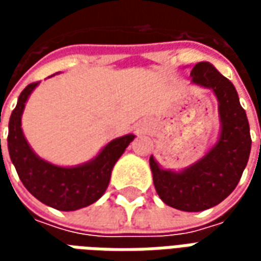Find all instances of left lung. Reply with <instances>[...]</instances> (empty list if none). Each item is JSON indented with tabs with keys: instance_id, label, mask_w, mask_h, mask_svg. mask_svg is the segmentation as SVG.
<instances>
[{
	"instance_id": "1",
	"label": "left lung",
	"mask_w": 261,
	"mask_h": 261,
	"mask_svg": "<svg viewBox=\"0 0 261 261\" xmlns=\"http://www.w3.org/2000/svg\"><path fill=\"white\" fill-rule=\"evenodd\" d=\"M190 75L194 84L211 88L218 97L222 123L218 142L201 161L179 173L162 170L152 156L149 166L155 190L165 204L197 213L224 201L235 190L249 161L252 138L232 82L210 63H197Z\"/></svg>"
}]
</instances>
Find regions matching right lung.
Segmentation results:
<instances>
[{
  "label": "right lung",
  "mask_w": 261,
  "mask_h": 261,
  "mask_svg": "<svg viewBox=\"0 0 261 261\" xmlns=\"http://www.w3.org/2000/svg\"><path fill=\"white\" fill-rule=\"evenodd\" d=\"M37 84L32 82L22 91L11 114L8 125L11 161L28 192L43 204L60 211H75L91 205L106 192L114 164L134 140V136L128 134L110 141L89 164L75 168H60L48 164L32 151L20 128L25 103Z\"/></svg>",
  "instance_id": "obj_1"
}]
</instances>
